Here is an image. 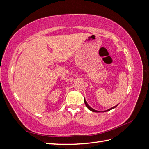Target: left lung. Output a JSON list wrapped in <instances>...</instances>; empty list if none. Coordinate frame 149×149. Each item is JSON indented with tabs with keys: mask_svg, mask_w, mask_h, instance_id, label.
<instances>
[{
	"mask_svg": "<svg viewBox=\"0 0 149 149\" xmlns=\"http://www.w3.org/2000/svg\"><path fill=\"white\" fill-rule=\"evenodd\" d=\"M84 103H85V104H86V107L88 108V109L90 110V111H93V112H98L99 111H96V110H94V109H93V108H91V107H90L88 104V103H87V102H86V100L84 99ZM117 106L118 105H116V106H114V107H111V109H107V110H106V111H104V112H106V111H110V110H111V109H114V108H115L116 107H117Z\"/></svg>",
	"mask_w": 149,
	"mask_h": 149,
	"instance_id": "left-lung-1",
	"label": "left lung"
}]
</instances>
